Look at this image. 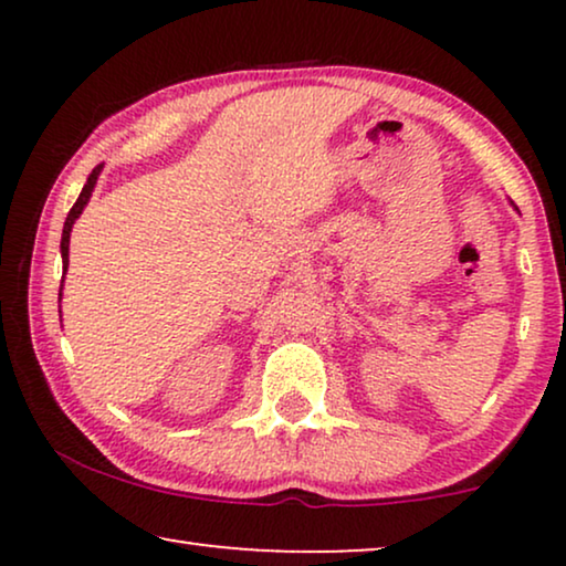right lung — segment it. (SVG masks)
Listing matches in <instances>:
<instances>
[{"label":"right lung","instance_id":"right-lung-1","mask_svg":"<svg viewBox=\"0 0 566 566\" xmlns=\"http://www.w3.org/2000/svg\"><path fill=\"white\" fill-rule=\"evenodd\" d=\"M99 169H103V165H97L95 169H92L90 177H87V185H84V188H82L80 198H76V203L72 206V211H69L66 221H64V234H61V258H64V273H66V265H69V234H72V227H74V221L80 219L82 208L87 206V200H90V196H92V188H95V182H97V175H99ZM59 298H61V291H59Z\"/></svg>","mask_w":566,"mask_h":566}]
</instances>
